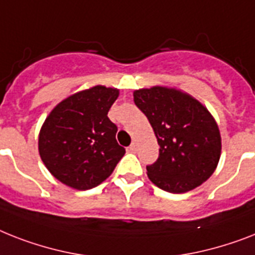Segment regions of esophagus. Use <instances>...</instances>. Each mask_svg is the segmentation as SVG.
Instances as JSON below:
<instances>
[{
  "instance_id": "1",
  "label": "esophagus",
  "mask_w": 255,
  "mask_h": 255,
  "mask_svg": "<svg viewBox=\"0 0 255 255\" xmlns=\"http://www.w3.org/2000/svg\"><path fill=\"white\" fill-rule=\"evenodd\" d=\"M136 146H137V142L132 141V144L129 145V150H131V152H134V150H136Z\"/></svg>"
}]
</instances>
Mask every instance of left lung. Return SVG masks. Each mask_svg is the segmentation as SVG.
<instances>
[{
  "instance_id": "1",
  "label": "left lung",
  "mask_w": 255,
  "mask_h": 255,
  "mask_svg": "<svg viewBox=\"0 0 255 255\" xmlns=\"http://www.w3.org/2000/svg\"><path fill=\"white\" fill-rule=\"evenodd\" d=\"M133 101L148 118L160 145L157 161L146 166L157 187L182 194L214 174L221 154L220 131L199 101L165 86L134 90Z\"/></svg>"
}]
</instances>
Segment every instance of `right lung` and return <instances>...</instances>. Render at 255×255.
<instances>
[{
    "mask_svg": "<svg viewBox=\"0 0 255 255\" xmlns=\"http://www.w3.org/2000/svg\"><path fill=\"white\" fill-rule=\"evenodd\" d=\"M119 90L97 85L78 92L49 113L39 132V154L49 173L76 190H89L111 175L126 153L110 107Z\"/></svg>",
    "mask_w": 255,
    "mask_h": 255,
    "instance_id": "1",
    "label": "right lung"
}]
</instances>
